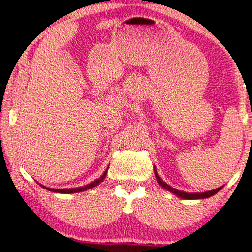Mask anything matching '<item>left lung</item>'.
I'll list each match as a JSON object with an SVG mask.
<instances>
[{"label": "left lung", "mask_w": 252, "mask_h": 252, "mask_svg": "<svg viewBox=\"0 0 252 252\" xmlns=\"http://www.w3.org/2000/svg\"><path fill=\"white\" fill-rule=\"evenodd\" d=\"M154 173H155V178H156V181L158 182V185L160 186H162L164 189L169 190L170 193H173V194H175L176 196H179V198L181 199H187V200H194V199H206V198H210V196L215 195L216 193H218L219 190L222 189L221 187H218V189H212V190H207V192H201V193H187V192H182V190H179L176 189H173L172 186H169L168 184H166L162 179L160 178L158 174V172H156V168H154Z\"/></svg>", "instance_id": "8db88e82"}]
</instances>
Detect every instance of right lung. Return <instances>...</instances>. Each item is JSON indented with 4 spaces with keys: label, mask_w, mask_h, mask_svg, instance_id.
<instances>
[{
    "label": "right lung",
    "mask_w": 252,
    "mask_h": 252,
    "mask_svg": "<svg viewBox=\"0 0 252 252\" xmlns=\"http://www.w3.org/2000/svg\"><path fill=\"white\" fill-rule=\"evenodd\" d=\"M106 173H108V169L105 170V172L103 173V175L100 176L99 179H96V180L94 181H92V182H90V184H88V185H85V186H82V187H77V189H48V187H46V186H43V185H41L40 184V186L41 187H43V189H48V190H51V192H56V193H63V194H71V193H79V192H84V190H86V189H92V187H96V186H98V185L100 184V182H102L104 179H105V176H106Z\"/></svg>",
    "instance_id": "1"
}]
</instances>
